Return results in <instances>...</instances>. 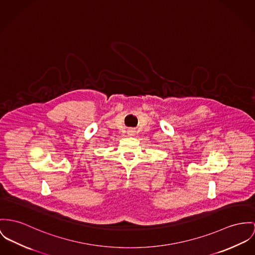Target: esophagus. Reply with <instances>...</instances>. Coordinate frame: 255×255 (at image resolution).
I'll return each instance as SVG.
<instances>
[{
    "label": "esophagus",
    "mask_w": 255,
    "mask_h": 255,
    "mask_svg": "<svg viewBox=\"0 0 255 255\" xmlns=\"http://www.w3.org/2000/svg\"><path fill=\"white\" fill-rule=\"evenodd\" d=\"M135 133H136V131L134 129H129L128 130V135H130V136H134Z\"/></svg>",
    "instance_id": "34e87169"
}]
</instances>
